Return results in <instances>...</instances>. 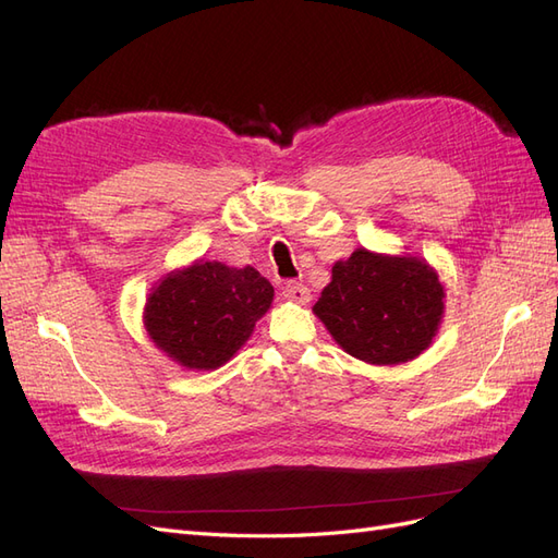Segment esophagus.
I'll use <instances>...</instances> for the list:
<instances>
[{
    "mask_svg": "<svg viewBox=\"0 0 558 558\" xmlns=\"http://www.w3.org/2000/svg\"><path fill=\"white\" fill-rule=\"evenodd\" d=\"M283 298H286V300H291V302H295V305H307V302L312 300V293H310L307 286H302V283L291 281V283H286V286H283Z\"/></svg>",
    "mask_w": 558,
    "mask_h": 558,
    "instance_id": "34e87169",
    "label": "esophagus"
}]
</instances>
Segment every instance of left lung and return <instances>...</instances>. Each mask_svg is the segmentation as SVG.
Wrapping results in <instances>:
<instances>
[{
  "instance_id": "obj_1",
  "label": "left lung",
  "mask_w": 558,
  "mask_h": 558,
  "mask_svg": "<svg viewBox=\"0 0 558 558\" xmlns=\"http://www.w3.org/2000/svg\"><path fill=\"white\" fill-rule=\"evenodd\" d=\"M445 298V283L426 258L361 246L332 265V279L312 312L349 356L400 365L433 344Z\"/></svg>"
}]
</instances>
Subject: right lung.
I'll return each instance as SVG.
<instances>
[{
	"mask_svg": "<svg viewBox=\"0 0 558 558\" xmlns=\"http://www.w3.org/2000/svg\"><path fill=\"white\" fill-rule=\"evenodd\" d=\"M272 300V283L256 267L199 258L150 289L142 318L167 359L185 369H216L246 344Z\"/></svg>",
	"mask_w": 558,
	"mask_h": 558,
	"instance_id": "right-lung-1",
	"label": "right lung"
}]
</instances>
